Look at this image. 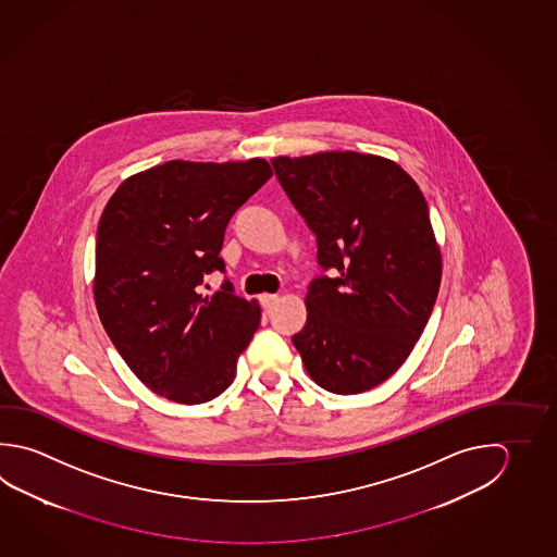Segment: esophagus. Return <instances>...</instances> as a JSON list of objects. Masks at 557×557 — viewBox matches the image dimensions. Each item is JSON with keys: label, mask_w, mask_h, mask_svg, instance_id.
I'll use <instances>...</instances> for the list:
<instances>
[{"label": "esophagus", "mask_w": 557, "mask_h": 557, "mask_svg": "<svg viewBox=\"0 0 557 557\" xmlns=\"http://www.w3.org/2000/svg\"><path fill=\"white\" fill-rule=\"evenodd\" d=\"M276 302H278V294H263V296H261V304H263L264 310L273 308Z\"/></svg>", "instance_id": "esophagus-1"}]
</instances>
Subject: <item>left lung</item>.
<instances>
[{
	"mask_svg": "<svg viewBox=\"0 0 557 557\" xmlns=\"http://www.w3.org/2000/svg\"><path fill=\"white\" fill-rule=\"evenodd\" d=\"M271 162L315 233L318 263L334 273L308 286L294 347L315 385L359 395L405 363L437 298L442 253L424 194L395 161L369 152Z\"/></svg>",
	"mask_w": 557,
	"mask_h": 557,
	"instance_id": "8db88e82",
	"label": "left lung"
}]
</instances>
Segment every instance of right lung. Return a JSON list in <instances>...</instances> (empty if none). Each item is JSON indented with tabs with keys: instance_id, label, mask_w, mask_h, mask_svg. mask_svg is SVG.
Listing matches in <instances>:
<instances>
[{
	"instance_id": "1",
	"label": "right lung",
	"mask_w": 557,
	"mask_h": 557,
	"mask_svg": "<svg viewBox=\"0 0 557 557\" xmlns=\"http://www.w3.org/2000/svg\"><path fill=\"white\" fill-rule=\"evenodd\" d=\"M264 159L169 161L125 178L101 213L94 300L106 334L152 393L178 405L222 395L261 324V306L198 293L225 269V227L269 178Z\"/></svg>"
}]
</instances>
